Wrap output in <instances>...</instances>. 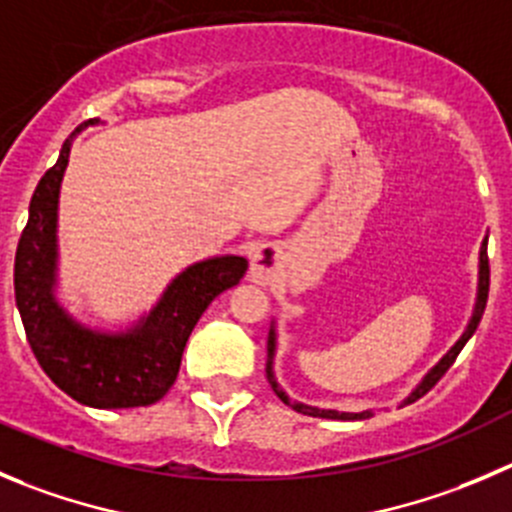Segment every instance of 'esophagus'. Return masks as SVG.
Returning a JSON list of instances; mask_svg holds the SVG:
<instances>
[{
	"mask_svg": "<svg viewBox=\"0 0 512 512\" xmlns=\"http://www.w3.org/2000/svg\"><path fill=\"white\" fill-rule=\"evenodd\" d=\"M281 269V251L271 243H264L256 251L251 253V281L256 284H271L276 276V271Z\"/></svg>",
	"mask_w": 512,
	"mask_h": 512,
	"instance_id": "esophagus-1",
	"label": "esophagus"
}]
</instances>
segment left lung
Returning a JSON list of instances; mask_svg holds the SVG:
<instances>
[{"label": "left lung", "mask_w": 512, "mask_h": 512, "mask_svg": "<svg viewBox=\"0 0 512 512\" xmlns=\"http://www.w3.org/2000/svg\"><path fill=\"white\" fill-rule=\"evenodd\" d=\"M488 291H490V264H488V238H485L483 248H480V281H478V301H475V311H472V319L470 324H467L465 334H462L460 339H457L455 347L450 349V352L445 354V357L440 359V362L435 364V367L430 369V372L425 374V379H422L420 384L415 387V392L410 394V397L402 402V405H412V402H417L420 397H425L427 392H430L432 387H435L437 382H440L442 377H445L447 369L452 367V362L457 359V354H460V349L465 347L467 339L475 334V329H478L480 319H483V311H485V304H488ZM269 359H266V377H269V384L271 389L276 392V397L284 402V405H289L291 410L301 412V415H309V417H324V420H367V417H372V412H337V410H319V407H309V405H301V402H291L289 397H286L284 389L279 387V382H276L274 377V352H276V332L274 326H271L269 332Z\"/></svg>", "instance_id": "obj_1"}]
</instances>
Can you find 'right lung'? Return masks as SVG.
<instances>
[{
	"instance_id": "add662e5",
	"label": "right lung",
	"mask_w": 512,
	"mask_h": 512,
	"mask_svg": "<svg viewBox=\"0 0 512 512\" xmlns=\"http://www.w3.org/2000/svg\"><path fill=\"white\" fill-rule=\"evenodd\" d=\"M85 125L65 140L57 163L34 188L14 256V299L34 357L62 392L97 410L148 407L173 387L193 326L218 294L243 279L248 261L218 256L188 266L155 309L123 334L77 324L55 299L57 198L72 138Z\"/></svg>"
}]
</instances>
